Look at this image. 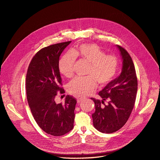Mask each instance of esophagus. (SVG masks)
Segmentation results:
<instances>
[{"label": "esophagus", "mask_w": 160, "mask_h": 160, "mask_svg": "<svg viewBox=\"0 0 160 160\" xmlns=\"http://www.w3.org/2000/svg\"><path fill=\"white\" fill-rule=\"evenodd\" d=\"M84 99H85V98H82V97H81V96H78V97H77V101H78V102H79V103L81 102L83 100H84Z\"/></svg>", "instance_id": "obj_1"}]
</instances>
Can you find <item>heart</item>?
<instances>
[{
    "label": "heart",
    "instance_id": "heart-1",
    "mask_svg": "<svg viewBox=\"0 0 160 160\" xmlns=\"http://www.w3.org/2000/svg\"><path fill=\"white\" fill-rule=\"evenodd\" d=\"M76 58L89 63L87 78H77L70 82L68 91L76 96L91 94L97 87H105L113 81L117 75L119 60L116 55L105 54L93 43H84L66 53L59 61L61 74L67 78L73 76V64Z\"/></svg>",
    "mask_w": 160,
    "mask_h": 160
}]
</instances>
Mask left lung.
<instances>
[{"label": "left lung", "instance_id": "obj_1", "mask_svg": "<svg viewBox=\"0 0 160 160\" xmlns=\"http://www.w3.org/2000/svg\"><path fill=\"white\" fill-rule=\"evenodd\" d=\"M117 46L123 59L120 76L99 92L101 99L91 98L96 108L92 114L93 126L99 132L106 134L116 132L127 123L134 106L138 90L132 59L124 48Z\"/></svg>", "mask_w": 160, "mask_h": 160}]
</instances>
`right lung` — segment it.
I'll use <instances>...</instances> for the list:
<instances>
[{
	"mask_svg": "<svg viewBox=\"0 0 160 160\" xmlns=\"http://www.w3.org/2000/svg\"><path fill=\"white\" fill-rule=\"evenodd\" d=\"M71 41L54 44L37 52L30 62L26 78L28 105L37 125L47 134L61 136L73 127L76 99L68 95L64 104L55 98L64 89L59 69V57Z\"/></svg>",
	"mask_w": 160,
	"mask_h": 160,
	"instance_id": "add662e5",
	"label": "right lung"
}]
</instances>
